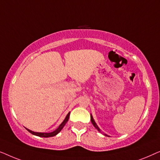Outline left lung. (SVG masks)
Masks as SVG:
<instances>
[{
    "label": "left lung",
    "instance_id": "1",
    "mask_svg": "<svg viewBox=\"0 0 160 160\" xmlns=\"http://www.w3.org/2000/svg\"><path fill=\"white\" fill-rule=\"evenodd\" d=\"M90 117H91V122H92V124H93V126L95 127V128L97 129V130L99 131V132H101V130H100V129L98 128V126L97 125V124H96V122H95V120H94V119H93V117H92V114H90ZM102 134H103L105 136H107V137H110L109 136V135H108L107 134H106V133H102Z\"/></svg>",
    "mask_w": 160,
    "mask_h": 160
}]
</instances>
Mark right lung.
<instances>
[{
	"mask_svg": "<svg viewBox=\"0 0 160 160\" xmlns=\"http://www.w3.org/2000/svg\"><path fill=\"white\" fill-rule=\"evenodd\" d=\"M69 116H70V112L68 113L66 117L65 118V119L63 120V122H62L60 124V126L58 127V128L56 129L55 130H54L53 132H33V131L29 130V129L26 128V130H27L28 132L31 133V134L34 135H36V136H39V137H43V138H49V137H53V136H55L56 135H58L59 132H60L61 130H62V129L64 128V126L65 125V124L67 123V122L68 121L69 119Z\"/></svg>",
	"mask_w": 160,
	"mask_h": 160,
	"instance_id": "add662e5",
	"label": "right lung"
}]
</instances>
